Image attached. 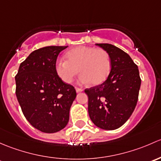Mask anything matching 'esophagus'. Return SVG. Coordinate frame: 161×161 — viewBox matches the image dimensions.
Masks as SVG:
<instances>
[{
    "label": "esophagus",
    "mask_w": 161,
    "mask_h": 161,
    "mask_svg": "<svg viewBox=\"0 0 161 161\" xmlns=\"http://www.w3.org/2000/svg\"><path fill=\"white\" fill-rule=\"evenodd\" d=\"M76 92H77V93H80L83 92V89L79 88V87H76Z\"/></svg>",
    "instance_id": "1"
}]
</instances>
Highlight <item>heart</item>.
I'll list each match as a JSON object with an SVG mask.
<instances>
[{
	"label": "heart",
	"mask_w": 161,
	"mask_h": 161,
	"mask_svg": "<svg viewBox=\"0 0 161 161\" xmlns=\"http://www.w3.org/2000/svg\"><path fill=\"white\" fill-rule=\"evenodd\" d=\"M65 59L58 60L55 68L57 75L66 84H70L80 72L81 84L98 85L107 80L112 69L110 56L103 49L79 46L67 52Z\"/></svg>",
	"instance_id": "obj_1"
}]
</instances>
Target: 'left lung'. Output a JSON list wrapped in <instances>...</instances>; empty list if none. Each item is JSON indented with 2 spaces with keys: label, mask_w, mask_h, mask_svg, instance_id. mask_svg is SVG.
Wrapping results in <instances>:
<instances>
[{
  "label": "left lung",
  "mask_w": 161,
  "mask_h": 161,
  "mask_svg": "<svg viewBox=\"0 0 161 161\" xmlns=\"http://www.w3.org/2000/svg\"><path fill=\"white\" fill-rule=\"evenodd\" d=\"M110 56L112 69L103 84L85 89L88 97V114L98 128L114 130L131 116L138 101L141 85L138 67L119 48L108 43H97Z\"/></svg>",
  "instance_id": "left-lung-1"
}]
</instances>
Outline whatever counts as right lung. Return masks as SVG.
<instances>
[{
    "instance_id": "add662e5",
    "label": "right lung",
    "mask_w": 161,
    "mask_h": 161,
    "mask_svg": "<svg viewBox=\"0 0 161 161\" xmlns=\"http://www.w3.org/2000/svg\"><path fill=\"white\" fill-rule=\"evenodd\" d=\"M67 46H46L31 53L15 77L16 96L29 123L46 133L66 127L77 93L56 72L59 53Z\"/></svg>"
}]
</instances>
